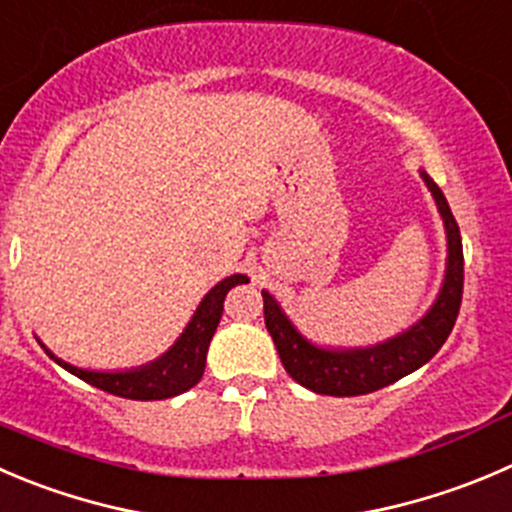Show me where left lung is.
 Segmentation results:
<instances>
[{
  "mask_svg": "<svg viewBox=\"0 0 512 512\" xmlns=\"http://www.w3.org/2000/svg\"><path fill=\"white\" fill-rule=\"evenodd\" d=\"M423 180L438 202L445 232H448V272H445V285L433 310L408 332L367 350H320L302 340V335L282 315L280 305L272 300L270 292H262L265 325L275 340L282 365L292 380L305 385L312 393L352 398V395L380 390L425 365L448 340L458 320L460 302H463V240H460V227L440 187L425 172Z\"/></svg>",
  "mask_w": 512,
  "mask_h": 512,
  "instance_id": "obj_1",
  "label": "left lung"
}]
</instances>
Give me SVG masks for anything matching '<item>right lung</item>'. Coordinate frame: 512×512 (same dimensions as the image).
Listing matches in <instances>:
<instances>
[{
	"label": "right lung",
	"mask_w": 512,
	"mask_h": 512,
	"mask_svg": "<svg viewBox=\"0 0 512 512\" xmlns=\"http://www.w3.org/2000/svg\"><path fill=\"white\" fill-rule=\"evenodd\" d=\"M242 282H247L245 275H232L227 277V280H222L220 285L212 287L205 295V300L200 302V307H197L195 317H192V322L187 325V330L182 332L180 340L175 342V347H172L167 355H162L160 360H155L147 367H140V370L92 372L59 360V357H54L47 347H44V352H47L57 365H62L64 370L77 375L79 380L89 382V385H94V388L104 390V393L109 395H117V398H175V395L195 388L197 382H200L202 372H205L207 347H210L212 335H215L217 325H220L222 310H225V295L235 285H242Z\"/></svg>",
	"instance_id": "obj_1"
}]
</instances>
